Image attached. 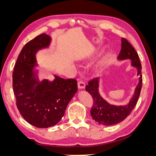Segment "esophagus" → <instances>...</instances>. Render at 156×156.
Listing matches in <instances>:
<instances>
[{"label":"esophagus","mask_w":156,"mask_h":156,"mask_svg":"<svg viewBox=\"0 0 156 156\" xmlns=\"http://www.w3.org/2000/svg\"><path fill=\"white\" fill-rule=\"evenodd\" d=\"M78 87L79 89H84V88H85V84L83 81H79L78 83Z\"/></svg>","instance_id":"esophagus-1"}]
</instances>
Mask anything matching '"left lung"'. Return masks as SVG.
<instances>
[{
    "mask_svg": "<svg viewBox=\"0 0 156 156\" xmlns=\"http://www.w3.org/2000/svg\"><path fill=\"white\" fill-rule=\"evenodd\" d=\"M117 59L119 61L127 59L131 61V66L137 69L138 83L129 103L123 106H116L109 104L105 99L101 97L99 90L100 78H94L89 82L85 89L92 96L94 101L90 110V115L93 119L100 125L112 126L123 121L136 105L140 96L143 82L141 75L142 66L136 51L125 38H121V50Z\"/></svg>",
    "mask_w": 156,
    "mask_h": 156,
    "instance_id": "obj_1",
    "label": "left lung"
}]
</instances>
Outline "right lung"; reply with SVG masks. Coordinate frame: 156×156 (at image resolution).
Wrapping results in <instances>:
<instances>
[{"label": "right lung", "instance_id": "obj_1", "mask_svg": "<svg viewBox=\"0 0 156 156\" xmlns=\"http://www.w3.org/2000/svg\"><path fill=\"white\" fill-rule=\"evenodd\" d=\"M51 41L50 36L43 33L28 42L20 53L13 73V89L18 109L28 123L39 128L58 123L78 90L75 79L54 75L52 81L39 80L36 54L49 48Z\"/></svg>", "mask_w": 156, "mask_h": 156}]
</instances>
